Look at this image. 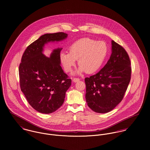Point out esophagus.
Segmentation results:
<instances>
[{
    "instance_id": "1",
    "label": "esophagus",
    "mask_w": 150,
    "mask_h": 150,
    "mask_svg": "<svg viewBox=\"0 0 150 150\" xmlns=\"http://www.w3.org/2000/svg\"><path fill=\"white\" fill-rule=\"evenodd\" d=\"M80 80V79H78V78H74L73 80V81L74 82V83H77L78 81H79Z\"/></svg>"
}]
</instances>
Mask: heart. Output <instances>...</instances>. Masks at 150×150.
<instances>
[{
  "mask_svg": "<svg viewBox=\"0 0 150 150\" xmlns=\"http://www.w3.org/2000/svg\"><path fill=\"white\" fill-rule=\"evenodd\" d=\"M108 54V47L103 41L89 38H83L73 43L68 52H61L60 59L64 70L69 72L75 66L78 60V73L86 71L93 73L98 71L103 64Z\"/></svg>",
  "mask_w": 150,
  "mask_h": 150,
  "instance_id": "obj_1",
  "label": "heart"
}]
</instances>
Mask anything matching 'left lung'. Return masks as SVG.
Wrapping results in <instances>:
<instances>
[{
    "label": "left lung",
    "instance_id": "8db88e82",
    "mask_svg": "<svg viewBox=\"0 0 150 150\" xmlns=\"http://www.w3.org/2000/svg\"><path fill=\"white\" fill-rule=\"evenodd\" d=\"M112 53L107 64L96 74L86 77V102L98 113H106L124 98L128 88L132 69L126 50L111 42Z\"/></svg>",
    "mask_w": 150,
    "mask_h": 150
}]
</instances>
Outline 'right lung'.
<instances>
[{
	"mask_svg": "<svg viewBox=\"0 0 150 150\" xmlns=\"http://www.w3.org/2000/svg\"><path fill=\"white\" fill-rule=\"evenodd\" d=\"M64 32L47 33L30 44L24 51L19 66L20 84L28 102L44 114L55 111L62 106L71 80L61 66L62 48L54 50L50 58L43 54L45 44L64 40Z\"/></svg>",
	"mask_w": 150,
	"mask_h": 150,
	"instance_id": "obj_1",
	"label": "right lung"
}]
</instances>
